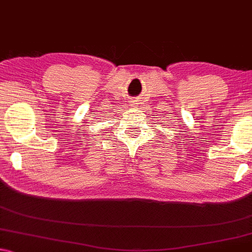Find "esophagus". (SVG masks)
I'll return each mask as SVG.
<instances>
[{"instance_id":"34e87169","label":"esophagus","mask_w":252,"mask_h":252,"mask_svg":"<svg viewBox=\"0 0 252 252\" xmlns=\"http://www.w3.org/2000/svg\"><path fill=\"white\" fill-rule=\"evenodd\" d=\"M138 100H133L132 102H133V105H135V104H138V102H136Z\"/></svg>"}]
</instances>
